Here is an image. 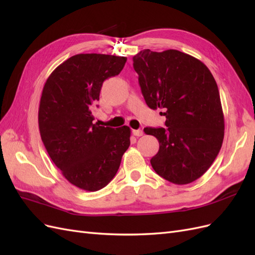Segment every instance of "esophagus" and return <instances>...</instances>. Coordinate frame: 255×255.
I'll return each instance as SVG.
<instances>
[{
    "mask_svg": "<svg viewBox=\"0 0 255 255\" xmlns=\"http://www.w3.org/2000/svg\"><path fill=\"white\" fill-rule=\"evenodd\" d=\"M133 134L135 136H137V137H140V136L143 135V132H142V129H134L133 130Z\"/></svg>",
    "mask_w": 255,
    "mask_h": 255,
    "instance_id": "esophagus-1",
    "label": "esophagus"
}]
</instances>
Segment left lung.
I'll use <instances>...</instances> for the list:
<instances>
[{"label":"left lung","mask_w":255,"mask_h":255,"mask_svg":"<svg viewBox=\"0 0 255 255\" xmlns=\"http://www.w3.org/2000/svg\"><path fill=\"white\" fill-rule=\"evenodd\" d=\"M144 101L164 110L166 128H144L159 142L155 172L177 185L196 181L221 149L225 118L218 86L208 68L177 50L140 51L133 57Z\"/></svg>","instance_id":"8db88e82"}]
</instances>
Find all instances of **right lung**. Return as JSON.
<instances>
[{
  "instance_id": "obj_1",
  "label": "right lung",
  "mask_w": 255,
  "mask_h": 255,
  "mask_svg": "<svg viewBox=\"0 0 255 255\" xmlns=\"http://www.w3.org/2000/svg\"><path fill=\"white\" fill-rule=\"evenodd\" d=\"M127 57L78 54L60 64L45 82L38 112L41 140L53 163L74 186L105 187L117 173L129 146L130 129L92 121L103 82L118 75Z\"/></svg>"
}]
</instances>
